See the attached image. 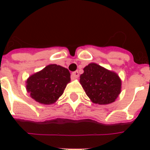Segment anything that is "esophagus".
Listing matches in <instances>:
<instances>
[{"mask_svg": "<svg viewBox=\"0 0 150 150\" xmlns=\"http://www.w3.org/2000/svg\"><path fill=\"white\" fill-rule=\"evenodd\" d=\"M79 76V74L78 71H75V72H73V73H72L71 77H72V79H78Z\"/></svg>", "mask_w": 150, "mask_h": 150, "instance_id": "34e87169", "label": "esophagus"}]
</instances>
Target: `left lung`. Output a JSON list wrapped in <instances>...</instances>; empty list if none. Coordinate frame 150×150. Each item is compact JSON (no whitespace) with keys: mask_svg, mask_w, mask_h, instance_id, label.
Returning a JSON list of instances; mask_svg holds the SVG:
<instances>
[{"mask_svg":"<svg viewBox=\"0 0 150 150\" xmlns=\"http://www.w3.org/2000/svg\"><path fill=\"white\" fill-rule=\"evenodd\" d=\"M79 78L80 84L94 104H111L120 94L121 79L119 75L95 62L85 67Z\"/></svg>","mask_w":150,"mask_h":150,"instance_id":"obj_1","label":"left lung"}]
</instances>
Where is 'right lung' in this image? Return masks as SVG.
I'll return each instance as SVG.
<instances>
[{"instance_id": "1", "label": "right lung", "mask_w": 150, "mask_h": 150, "mask_svg": "<svg viewBox=\"0 0 150 150\" xmlns=\"http://www.w3.org/2000/svg\"><path fill=\"white\" fill-rule=\"evenodd\" d=\"M70 81L71 74L67 69L50 64L27 79L26 91L39 104H52L62 96Z\"/></svg>"}]
</instances>
